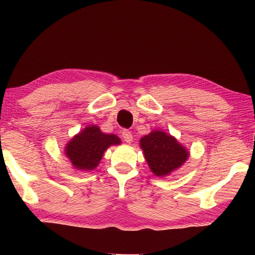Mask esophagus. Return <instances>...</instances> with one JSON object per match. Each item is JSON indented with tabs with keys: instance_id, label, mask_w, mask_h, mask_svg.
Segmentation results:
<instances>
[{
	"instance_id": "obj_1",
	"label": "esophagus",
	"mask_w": 255,
	"mask_h": 255,
	"mask_svg": "<svg viewBox=\"0 0 255 255\" xmlns=\"http://www.w3.org/2000/svg\"><path fill=\"white\" fill-rule=\"evenodd\" d=\"M122 137H123L124 141L128 142V144H130V142L132 141V139H133V135H132V133L128 130L122 131Z\"/></svg>"
}]
</instances>
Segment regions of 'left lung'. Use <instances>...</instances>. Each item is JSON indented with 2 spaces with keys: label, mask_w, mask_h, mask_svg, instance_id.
I'll use <instances>...</instances> for the list:
<instances>
[{
  "label": "left lung",
  "mask_w": 255,
  "mask_h": 255,
  "mask_svg": "<svg viewBox=\"0 0 255 255\" xmlns=\"http://www.w3.org/2000/svg\"><path fill=\"white\" fill-rule=\"evenodd\" d=\"M140 147L149 169L159 177L167 176L187 161L189 152L165 131L153 130L140 139Z\"/></svg>",
  "instance_id": "obj_1"
}]
</instances>
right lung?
<instances>
[{
	"label": "right lung",
	"instance_id": "1",
	"mask_svg": "<svg viewBox=\"0 0 255 255\" xmlns=\"http://www.w3.org/2000/svg\"><path fill=\"white\" fill-rule=\"evenodd\" d=\"M121 139L115 134L103 133L99 127L92 125L74 135L65 147V154L78 170L95 169L108 147L120 145Z\"/></svg>",
	"mask_w": 255,
	"mask_h": 255
}]
</instances>
